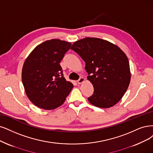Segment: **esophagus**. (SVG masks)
<instances>
[{"label": "esophagus", "mask_w": 153, "mask_h": 153, "mask_svg": "<svg viewBox=\"0 0 153 153\" xmlns=\"http://www.w3.org/2000/svg\"><path fill=\"white\" fill-rule=\"evenodd\" d=\"M84 81H85V79H84V78L82 77H80V78L78 79L77 83H78L79 84H81L82 82H83Z\"/></svg>", "instance_id": "obj_1"}]
</instances>
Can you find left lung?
<instances>
[{
  "instance_id": "8db88e82",
  "label": "left lung",
  "mask_w": 153,
  "mask_h": 153,
  "mask_svg": "<svg viewBox=\"0 0 153 153\" xmlns=\"http://www.w3.org/2000/svg\"><path fill=\"white\" fill-rule=\"evenodd\" d=\"M71 50L85 62L88 79L94 92L88 98L100 108L115 105L126 92L131 81L128 59L115 45L97 38H86L76 42Z\"/></svg>"
}]
</instances>
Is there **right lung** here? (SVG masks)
I'll return each mask as SVG.
<instances>
[{
  "mask_svg": "<svg viewBox=\"0 0 153 153\" xmlns=\"http://www.w3.org/2000/svg\"><path fill=\"white\" fill-rule=\"evenodd\" d=\"M71 43L52 39L39 44L26 59L22 81L28 98L40 108L53 110L61 106L73 84L64 77L60 62Z\"/></svg>",
  "mask_w": 153,
  "mask_h": 153,
  "instance_id": "obj_1",
  "label": "right lung"
}]
</instances>
